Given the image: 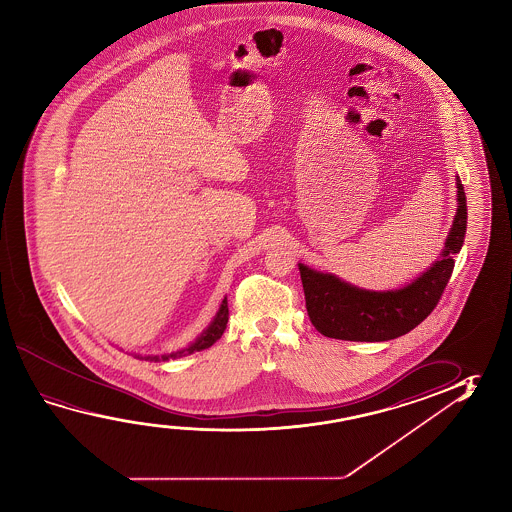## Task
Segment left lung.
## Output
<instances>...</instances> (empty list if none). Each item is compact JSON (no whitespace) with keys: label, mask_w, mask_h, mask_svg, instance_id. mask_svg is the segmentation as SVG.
<instances>
[{"label":"left lung","mask_w":512,"mask_h":512,"mask_svg":"<svg viewBox=\"0 0 512 512\" xmlns=\"http://www.w3.org/2000/svg\"><path fill=\"white\" fill-rule=\"evenodd\" d=\"M457 212L441 257L414 282L394 291H368L298 264L305 307L319 334L343 341H389L418 327L441 300L461 252L468 223L466 193L457 178Z\"/></svg>","instance_id":"obj_1"}]
</instances>
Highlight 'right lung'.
Segmentation results:
<instances>
[{
    "mask_svg": "<svg viewBox=\"0 0 512 512\" xmlns=\"http://www.w3.org/2000/svg\"><path fill=\"white\" fill-rule=\"evenodd\" d=\"M227 323L228 302L227 298H225V300L221 302L218 314H216L214 319H212V323L207 327V330H203L202 336L198 337L191 346H187L185 350H180V352L169 353V355H160V357L159 355H148V357H144V359H146V361H169V359H176V357L189 355V353L202 352L205 348H209V346L216 343L219 337L223 336V332H225V328H227Z\"/></svg>",
    "mask_w": 512,
    "mask_h": 512,
    "instance_id": "1",
    "label": "right lung"
}]
</instances>
